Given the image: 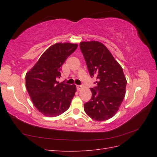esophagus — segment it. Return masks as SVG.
<instances>
[{
    "mask_svg": "<svg viewBox=\"0 0 157 157\" xmlns=\"http://www.w3.org/2000/svg\"><path fill=\"white\" fill-rule=\"evenodd\" d=\"M82 86H79V85H77V90H80V89H81Z\"/></svg>",
    "mask_w": 157,
    "mask_h": 157,
    "instance_id": "esophagus-1",
    "label": "esophagus"
}]
</instances>
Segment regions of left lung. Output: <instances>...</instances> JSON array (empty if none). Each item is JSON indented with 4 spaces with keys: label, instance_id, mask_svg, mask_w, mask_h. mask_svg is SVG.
<instances>
[{
    "label": "left lung",
    "instance_id": "1",
    "mask_svg": "<svg viewBox=\"0 0 157 157\" xmlns=\"http://www.w3.org/2000/svg\"><path fill=\"white\" fill-rule=\"evenodd\" d=\"M80 48L90 76L98 79L97 86L90 88L91 99L84 104V111L95 121L108 120L115 115L125 96L127 82L122 68L100 42H81Z\"/></svg>",
    "mask_w": 157,
    "mask_h": 157
}]
</instances>
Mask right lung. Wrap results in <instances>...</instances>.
Instances as JSON below:
<instances>
[{
	"instance_id": "add662e5",
	"label": "right lung",
	"mask_w": 157,
	"mask_h": 157,
	"mask_svg": "<svg viewBox=\"0 0 157 157\" xmlns=\"http://www.w3.org/2000/svg\"><path fill=\"white\" fill-rule=\"evenodd\" d=\"M77 47L67 42L51 46L25 75L26 88L33 104L46 117H57L67 111L75 96V84L57 80L61 77V67Z\"/></svg>"
}]
</instances>
